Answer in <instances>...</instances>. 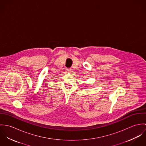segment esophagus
Here are the masks:
<instances>
[{"label":"esophagus","instance_id":"1","mask_svg":"<svg viewBox=\"0 0 146 146\" xmlns=\"http://www.w3.org/2000/svg\"><path fill=\"white\" fill-rule=\"evenodd\" d=\"M66 71L67 72H72L71 68H66Z\"/></svg>","mask_w":146,"mask_h":146}]
</instances>
